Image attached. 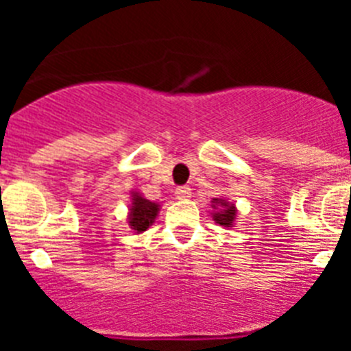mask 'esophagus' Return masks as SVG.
I'll use <instances>...</instances> for the list:
<instances>
[{
	"label": "esophagus",
	"mask_w": 351,
	"mask_h": 351,
	"mask_svg": "<svg viewBox=\"0 0 351 351\" xmlns=\"http://www.w3.org/2000/svg\"><path fill=\"white\" fill-rule=\"evenodd\" d=\"M176 195H178V198H190L191 197V188L190 186H179L178 190H176Z\"/></svg>",
	"instance_id": "obj_1"
}]
</instances>
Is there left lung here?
Segmentation results:
<instances>
[{"instance_id":"left-lung-1","label":"left lung","mask_w":351,"mask_h":351,"mask_svg":"<svg viewBox=\"0 0 351 351\" xmlns=\"http://www.w3.org/2000/svg\"><path fill=\"white\" fill-rule=\"evenodd\" d=\"M219 202H221V200H219ZM221 206H223V210H219V213H214L213 218L216 219V223H219V225L230 226L232 221L235 219V207L226 206V202H221Z\"/></svg>"}]
</instances>
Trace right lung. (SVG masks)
Segmentation results:
<instances>
[{"instance_id":"right-lung-1","label":"right lung","mask_w":351,"mask_h":351,"mask_svg":"<svg viewBox=\"0 0 351 351\" xmlns=\"http://www.w3.org/2000/svg\"><path fill=\"white\" fill-rule=\"evenodd\" d=\"M160 207L154 202H149L145 198H142L141 195H133V204H132V213H130V226H132L135 232H144L147 230L149 225L154 221L156 218V213Z\"/></svg>"}]
</instances>
